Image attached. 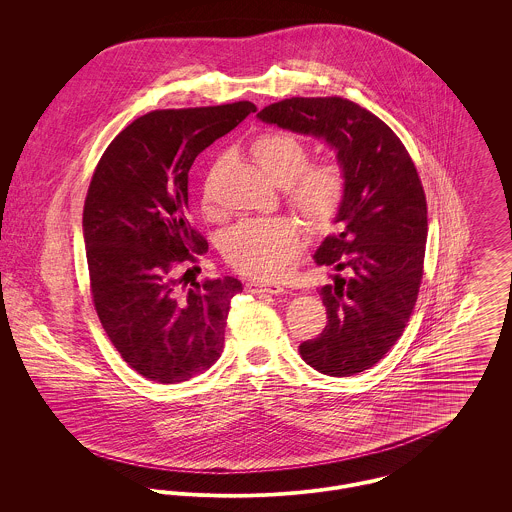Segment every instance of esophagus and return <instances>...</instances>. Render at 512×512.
I'll list each match as a JSON object with an SVG mask.
<instances>
[{"label": "esophagus", "mask_w": 512, "mask_h": 512, "mask_svg": "<svg viewBox=\"0 0 512 512\" xmlns=\"http://www.w3.org/2000/svg\"><path fill=\"white\" fill-rule=\"evenodd\" d=\"M246 290L252 293H282L284 286L278 282H248Z\"/></svg>", "instance_id": "1"}]
</instances>
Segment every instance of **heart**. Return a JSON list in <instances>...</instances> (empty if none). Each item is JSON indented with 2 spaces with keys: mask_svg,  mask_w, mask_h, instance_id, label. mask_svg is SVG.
<instances>
[{
  "mask_svg": "<svg viewBox=\"0 0 512 512\" xmlns=\"http://www.w3.org/2000/svg\"><path fill=\"white\" fill-rule=\"evenodd\" d=\"M248 151L258 167L284 187L286 203L311 232H327L339 219L347 197V173L337 159L309 161V144L284 130L256 136ZM222 165L224 157H215L201 181L199 201L207 217L220 215L217 185ZM301 244V228L293 219H244L224 232L222 254L244 276L274 278L297 258Z\"/></svg>",
  "mask_w": 512,
  "mask_h": 512,
  "instance_id": "obj_1",
  "label": "heart"
}]
</instances>
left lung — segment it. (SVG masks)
Instances as JSON below:
<instances>
[{
    "label": "left lung",
    "instance_id": "left-lung-1",
    "mask_svg": "<svg viewBox=\"0 0 512 512\" xmlns=\"http://www.w3.org/2000/svg\"><path fill=\"white\" fill-rule=\"evenodd\" d=\"M260 120L323 138L347 173L339 230L315 262L347 276L319 290L325 329L299 345L301 359L329 376L376 365L402 337L424 276L428 205L400 138L372 112L341 96H292L260 110Z\"/></svg>",
    "mask_w": 512,
    "mask_h": 512
}]
</instances>
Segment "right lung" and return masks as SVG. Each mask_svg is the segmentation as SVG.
<instances>
[{"label": "right lung", "instance_id": "1", "mask_svg": "<svg viewBox=\"0 0 512 512\" xmlns=\"http://www.w3.org/2000/svg\"><path fill=\"white\" fill-rule=\"evenodd\" d=\"M250 112L248 100L147 112L92 173L82 213L92 303L120 357L147 380H189L222 353L242 284L224 276L187 288L209 250L189 217L187 179L195 157Z\"/></svg>", "mask_w": 512, "mask_h": 512}]
</instances>
